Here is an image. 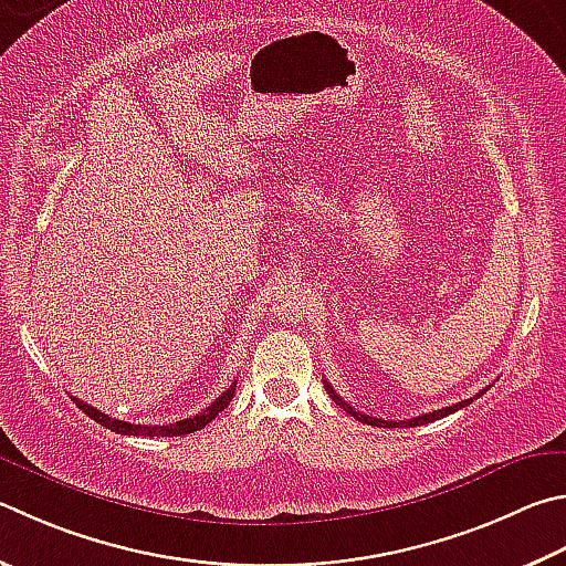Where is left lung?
Returning a JSON list of instances; mask_svg holds the SVG:
<instances>
[{"mask_svg": "<svg viewBox=\"0 0 566 566\" xmlns=\"http://www.w3.org/2000/svg\"><path fill=\"white\" fill-rule=\"evenodd\" d=\"M326 384V390H328V396H332V400L336 406H342L346 413H352L356 420H361V423H366V426H378V428H416V426H426V423H433V420H438V418H446V416H450V413H455V410H460V408H465L468 403H472V398L470 400H460V403H455V406H448V408H440V410H433V413H426V416H418V418H410V420H381V418H371V416H366V413H361V410H356V408H352L346 403V400L336 394V390L328 386V381H324ZM488 388H482L478 396H482L485 394ZM475 396V398H478Z\"/></svg>", "mask_w": 566, "mask_h": 566, "instance_id": "obj_1", "label": "left lung"}]
</instances>
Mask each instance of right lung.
<instances>
[{
  "label": "right lung",
  "instance_id": "add662e5",
  "mask_svg": "<svg viewBox=\"0 0 566 566\" xmlns=\"http://www.w3.org/2000/svg\"><path fill=\"white\" fill-rule=\"evenodd\" d=\"M234 386H238V384H232L228 390H224V394H220L218 398H214L212 403L202 410V413L192 416V418H182V420H178V423H170V426H136V423H126V420H118V418H111L106 413H101V410L84 403V400H78V398H76V406L84 410L88 418H94L96 423L106 426V428L113 430V433H120V436H150V438L153 436H160V438L190 436V433H195V430H200V428L208 426L210 420H214V416H220L222 410L228 408V403H230L232 396H234Z\"/></svg>",
  "mask_w": 566,
  "mask_h": 566
}]
</instances>
